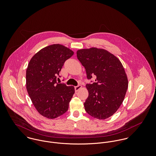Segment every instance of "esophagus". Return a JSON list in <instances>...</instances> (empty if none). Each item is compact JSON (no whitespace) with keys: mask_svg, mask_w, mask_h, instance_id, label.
<instances>
[{"mask_svg":"<svg viewBox=\"0 0 156 156\" xmlns=\"http://www.w3.org/2000/svg\"><path fill=\"white\" fill-rule=\"evenodd\" d=\"M82 88V86L80 85H77V86H76V87H74V89H75V91L76 92H77L79 89H80Z\"/></svg>","mask_w":156,"mask_h":156,"instance_id":"esophagus-1","label":"esophagus"}]
</instances>
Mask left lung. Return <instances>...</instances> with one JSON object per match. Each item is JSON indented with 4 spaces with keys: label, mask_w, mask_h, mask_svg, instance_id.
Listing matches in <instances>:
<instances>
[{
    "label": "left lung",
    "mask_w": 156,
    "mask_h": 156,
    "mask_svg": "<svg viewBox=\"0 0 156 156\" xmlns=\"http://www.w3.org/2000/svg\"><path fill=\"white\" fill-rule=\"evenodd\" d=\"M77 57L85 67L88 79L95 82L86 85L88 97L85 109L91 116L106 119L119 109L128 88V79L120 61L103 49L90 48L77 51Z\"/></svg>",
    "instance_id": "8db88e82"
}]
</instances>
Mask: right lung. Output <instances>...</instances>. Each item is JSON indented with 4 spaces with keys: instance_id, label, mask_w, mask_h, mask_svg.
I'll return each instance as SVG.
<instances>
[{
    "instance_id": "obj_1",
    "label": "right lung",
    "mask_w": 156,
    "mask_h": 156,
    "mask_svg": "<svg viewBox=\"0 0 156 156\" xmlns=\"http://www.w3.org/2000/svg\"><path fill=\"white\" fill-rule=\"evenodd\" d=\"M74 52L61 44L45 47L30 59L26 70V89L31 101L42 116L56 118L68 109L74 88L58 83L64 64Z\"/></svg>"
}]
</instances>
